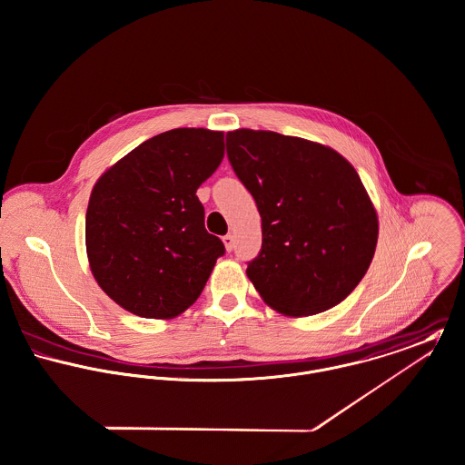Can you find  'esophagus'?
<instances>
[{"instance_id":"esophagus-1","label":"esophagus","mask_w":465,"mask_h":465,"mask_svg":"<svg viewBox=\"0 0 465 465\" xmlns=\"http://www.w3.org/2000/svg\"><path fill=\"white\" fill-rule=\"evenodd\" d=\"M223 242H224L226 252H232V250H233V242H235V239H233V235H232V233H228V235H224V237H223Z\"/></svg>"}]
</instances>
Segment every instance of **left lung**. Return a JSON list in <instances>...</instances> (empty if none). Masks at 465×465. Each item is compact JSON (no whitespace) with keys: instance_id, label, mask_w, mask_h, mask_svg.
I'll return each instance as SVG.
<instances>
[{"instance_id":"1","label":"left lung","mask_w":465,"mask_h":465,"mask_svg":"<svg viewBox=\"0 0 465 465\" xmlns=\"http://www.w3.org/2000/svg\"><path fill=\"white\" fill-rule=\"evenodd\" d=\"M226 147L262 219V250L246 270L261 298L291 318L343 302L365 277L379 235L352 163L329 145L273 131H230Z\"/></svg>"}]
</instances>
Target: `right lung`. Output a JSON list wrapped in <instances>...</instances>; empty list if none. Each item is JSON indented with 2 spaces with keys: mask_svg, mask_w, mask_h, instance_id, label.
Here are the masks:
<instances>
[{
  "mask_svg": "<svg viewBox=\"0 0 465 465\" xmlns=\"http://www.w3.org/2000/svg\"><path fill=\"white\" fill-rule=\"evenodd\" d=\"M224 158V133L180 127L113 163L86 210V253L100 289L122 309L173 320L199 298L219 237L204 230L195 192Z\"/></svg>",
  "mask_w": 465,
  "mask_h": 465,
  "instance_id": "1",
  "label": "right lung"
}]
</instances>
